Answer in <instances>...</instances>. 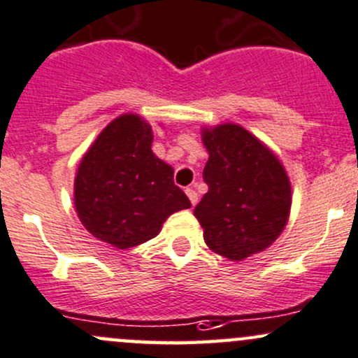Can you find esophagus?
<instances>
[{"mask_svg": "<svg viewBox=\"0 0 358 358\" xmlns=\"http://www.w3.org/2000/svg\"><path fill=\"white\" fill-rule=\"evenodd\" d=\"M185 194H187V197L190 199L192 206H195V204H197V201H199V195H197V192H195L194 189H187V190H185Z\"/></svg>", "mask_w": 358, "mask_h": 358, "instance_id": "obj_1", "label": "esophagus"}]
</instances>
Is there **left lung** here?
Here are the masks:
<instances>
[{
    "label": "left lung",
    "mask_w": 358,
    "mask_h": 358,
    "mask_svg": "<svg viewBox=\"0 0 358 358\" xmlns=\"http://www.w3.org/2000/svg\"><path fill=\"white\" fill-rule=\"evenodd\" d=\"M209 152L204 194L194 214L216 254L243 261L281 235L292 208L289 178L273 150L235 123L202 130Z\"/></svg>",
    "instance_id": "obj_1"
}]
</instances>
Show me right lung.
Listing matches in <instances>:
<instances>
[{
  "instance_id": "obj_1",
  "label": "right lung",
  "mask_w": 358,
  "mask_h": 358,
  "mask_svg": "<svg viewBox=\"0 0 358 358\" xmlns=\"http://www.w3.org/2000/svg\"><path fill=\"white\" fill-rule=\"evenodd\" d=\"M152 129L138 115L115 118L78 164L75 209L85 229L116 248H131L161 231L190 201L173 182V168L152 152Z\"/></svg>"
}]
</instances>
